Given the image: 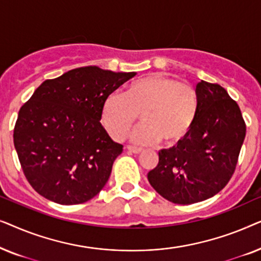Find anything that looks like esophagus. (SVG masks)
I'll list each match as a JSON object with an SVG mask.
<instances>
[{"mask_svg": "<svg viewBox=\"0 0 261 261\" xmlns=\"http://www.w3.org/2000/svg\"><path fill=\"white\" fill-rule=\"evenodd\" d=\"M127 149H128V151H129L130 153H134V154H139V153L142 152V148L133 147V146H127Z\"/></svg>", "mask_w": 261, "mask_h": 261, "instance_id": "obj_1", "label": "esophagus"}]
</instances>
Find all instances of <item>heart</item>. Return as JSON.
Wrapping results in <instances>:
<instances>
[{
  "label": "heart",
  "mask_w": 261,
  "mask_h": 261,
  "mask_svg": "<svg viewBox=\"0 0 261 261\" xmlns=\"http://www.w3.org/2000/svg\"><path fill=\"white\" fill-rule=\"evenodd\" d=\"M198 107V95L191 85L164 74H151L128 84L122 96H108L101 121L110 137L121 141L139 115L142 123L132 133V141L141 145L162 141L164 146H173L191 130Z\"/></svg>",
  "instance_id": "b5f03b06"
}]
</instances>
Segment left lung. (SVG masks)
<instances>
[{
    "mask_svg": "<svg viewBox=\"0 0 261 261\" xmlns=\"http://www.w3.org/2000/svg\"><path fill=\"white\" fill-rule=\"evenodd\" d=\"M198 114L177 146L159 151V163L147 174L160 196L176 204H192L215 196L237 167L246 137L238 103L219 84L196 85Z\"/></svg>",
    "mask_w": 261,
    "mask_h": 261,
    "instance_id": "left-lung-1",
    "label": "left lung"
}]
</instances>
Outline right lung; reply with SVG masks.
Masks as SVG:
<instances>
[{
    "label": "right lung",
    "instance_id": "obj_1",
    "mask_svg": "<svg viewBox=\"0 0 261 261\" xmlns=\"http://www.w3.org/2000/svg\"><path fill=\"white\" fill-rule=\"evenodd\" d=\"M135 74L78 67L42 82L21 107L14 146L24 176L38 194L71 205L102 190L123 148L99 122L102 106Z\"/></svg>",
    "mask_w": 261,
    "mask_h": 261
}]
</instances>
